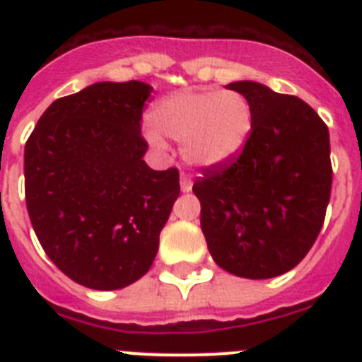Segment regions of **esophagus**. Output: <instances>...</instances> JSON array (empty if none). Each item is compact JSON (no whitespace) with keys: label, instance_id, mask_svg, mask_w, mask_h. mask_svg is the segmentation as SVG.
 <instances>
[{"label":"esophagus","instance_id":"1","mask_svg":"<svg viewBox=\"0 0 362 362\" xmlns=\"http://www.w3.org/2000/svg\"><path fill=\"white\" fill-rule=\"evenodd\" d=\"M192 178H189V176H186V175H182L180 176V189L184 193H189L192 192Z\"/></svg>","mask_w":362,"mask_h":362}]
</instances>
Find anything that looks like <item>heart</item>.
<instances>
[{
  "label": "heart",
  "instance_id": "obj_1",
  "mask_svg": "<svg viewBox=\"0 0 362 362\" xmlns=\"http://www.w3.org/2000/svg\"><path fill=\"white\" fill-rule=\"evenodd\" d=\"M156 127L144 131L153 148H165L163 136L182 142V156L199 169L229 163L246 146L253 127L252 105L235 90H184L159 99L150 109Z\"/></svg>",
  "mask_w": 362,
  "mask_h": 362
}]
</instances>
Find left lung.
Returning <instances> with one entry per match:
<instances>
[{
  "mask_svg": "<svg viewBox=\"0 0 362 362\" xmlns=\"http://www.w3.org/2000/svg\"><path fill=\"white\" fill-rule=\"evenodd\" d=\"M226 88L252 105V133L233 161L203 170L193 193L216 264L267 280L297 267L320 235L332 184L329 129L295 95L252 81Z\"/></svg>",
  "mask_w": 362,
  "mask_h": 362,
  "instance_id": "8db88e82",
  "label": "left lung"
}]
</instances>
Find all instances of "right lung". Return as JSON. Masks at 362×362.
Segmentation results:
<instances>
[{
  "instance_id": "add662e5",
  "label": "right lung",
  "mask_w": 362,
  "mask_h": 362,
  "mask_svg": "<svg viewBox=\"0 0 362 362\" xmlns=\"http://www.w3.org/2000/svg\"><path fill=\"white\" fill-rule=\"evenodd\" d=\"M146 82H95L56 99L25 142V204L42 250L71 280L98 291L146 274L180 195L178 170L142 156Z\"/></svg>"
}]
</instances>
